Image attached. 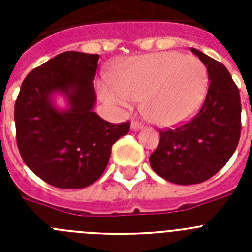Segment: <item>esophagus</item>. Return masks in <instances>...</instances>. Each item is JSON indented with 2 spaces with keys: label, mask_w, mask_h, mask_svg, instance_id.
<instances>
[{
  "label": "esophagus",
  "mask_w": 252,
  "mask_h": 252,
  "mask_svg": "<svg viewBox=\"0 0 252 252\" xmlns=\"http://www.w3.org/2000/svg\"><path fill=\"white\" fill-rule=\"evenodd\" d=\"M142 127H144V125H142L141 122H137V121L131 122V128H132V130H141Z\"/></svg>",
  "instance_id": "34e87169"
}]
</instances>
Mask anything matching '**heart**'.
Listing matches in <instances>:
<instances>
[{
  "label": "heart",
  "mask_w": 252,
  "mask_h": 252,
  "mask_svg": "<svg viewBox=\"0 0 252 252\" xmlns=\"http://www.w3.org/2000/svg\"><path fill=\"white\" fill-rule=\"evenodd\" d=\"M207 69L195 57L161 51L126 60L112 82L101 86L110 104L130 106L142 99L149 119L161 126L179 124L193 115L207 91Z\"/></svg>",
  "instance_id": "heart-1"
}]
</instances>
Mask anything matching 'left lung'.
Wrapping results in <instances>:
<instances>
[{
	"mask_svg": "<svg viewBox=\"0 0 252 252\" xmlns=\"http://www.w3.org/2000/svg\"><path fill=\"white\" fill-rule=\"evenodd\" d=\"M208 72L206 99L194 117L174 128L160 131L157 150L150 155L153 170L182 186L212 178L230 160L241 135L239 88L222 63L192 49Z\"/></svg>",
	"mask_w": 252,
	"mask_h": 252,
	"instance_id": "obj_1",
	"label": "left lung"
}]
</instances>
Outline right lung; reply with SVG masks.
Instances as JSON below:
<instances>
[{"label":"right lung","instance_id":"obj_1","mask_svg":"<svg viewBox=\"0 0 252 252\" xmlns=\"http://www.w3.org/2000/svg\"><path fill=\"white\" fill-rule=\"evenodd\" d=\"M98 54L65 51L32 69L15 103L16 142L22 160L48 184L86 188L103 174L112 145L130 131V122L111 124L95 112L93 79ZM54 92L68 97L69 108L58 111Z\"/></svg>","mask_w":252,"mask_h":252}]
</instances>
